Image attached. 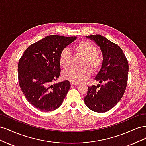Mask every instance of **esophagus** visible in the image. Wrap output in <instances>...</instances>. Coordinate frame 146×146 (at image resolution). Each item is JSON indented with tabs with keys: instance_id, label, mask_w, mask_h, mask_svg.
<instances>
[{
	"instance_id": "esophagus-1",
	"label": "esophagus",
	"mask_w": 146,
	"mask_h": 146,
	"mask_svg": "<svg viewBox=\"0 0 146 146\" xmlns=\"http://www.w3.org/2000/svg\"><path fill=\"white\" fill-rule=\"evenodd\" d=\"M70 85H74V86H76V85H78V83H75V82H70Z\"/></svg>"
}]
</instances>
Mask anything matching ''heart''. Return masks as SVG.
Here are the masks:
<instances>
[{"label": "heart", "mask_w": 146, "mask_h": 146, "mask_svg": "<svg viewBox=\"0 0 146 146\" xmlns=\"http://www.w3.org/2000/svg\"><path fill=\"white\" fill-rule=\"evenodd\" d=\"M75 54L83 57L81 68H71L63 73L64 78L75 83L86 81L91 74V70L86 65H88L93 72H97L100 69L102 64V60L98 54L97 47L91 42L83 40L77 43L74 47ZM72 54L64 48L61 51L59 56V62L61 68L66 69L71 64Z\"/></svg>", "instance_id": "heart-1"}]
</instances>
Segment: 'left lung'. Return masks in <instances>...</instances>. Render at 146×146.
Instances as JSON below:
<instances>
[{"label": "left lung", "instance_id": "1", "mask_svg": "<svg viewBox=\"0 0 146 146\" xmlns=\"http://www.w3.org/2000/svg\"><path fill=\"white\" fill-rule=\"evenodd\" d=\"M86 38L94 41L102 52V65L95 80L105 84L88 86L84 101L92 111L105 113L113 108L124 94L129 63L122 50L116 44L100 35H90Z\"/></svg>", "mask_w": 146, "mask_h": 146}]
</instances>
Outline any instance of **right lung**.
<instances>
[{
	"mask_svg": "<svg viewBox=\"0 0 146 146\" xmlns=\"http://www.w3.org/2000/svg\"><path fill=\"white\" fill-rule=\"evenodd\" d=\"M77 39L49 35L30 45L18 63L19 86L29 102L43 112L62 104L70 88L68 80L53 84L60 76L61 51Z\"/></svg>",
	"mask_w": 146,
	"mask_h": 146,
	"instance_id": "add662e5",
	"label": "right lung"
}]
</instances>
